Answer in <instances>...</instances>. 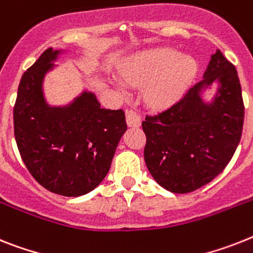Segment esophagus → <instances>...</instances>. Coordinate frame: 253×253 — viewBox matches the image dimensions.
Returning <instances> with one entry per match:
<instances>
[{"mask_svg": "<svg viewBox=\"0 0 253 253\" xmlns=\"http://www.w3.org/2000/svg\"><path fill=\"white\" fill-rule=\"evenodd\" d=\"M126 124L129 126H139L141 125V116L133 110L126 111Z\"/></svg>", "mask_w": 253, "mask_h": 253, "instance_id": "1", "label": "esophagus"}]
</instances>
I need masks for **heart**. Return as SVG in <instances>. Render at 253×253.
Listing matches in <instances>:
<instances>
[{"instance_id": "obj_1", "label": "heart", "mask_w": 253, "mask_h": 253, "mask_svg": "<svg viewBox=\"0 0 253 253\" xmlns=\"http://www.w3.org/2000/svg\"><path fill=\"white\" fill-rule=\"evenodd\" d=\"M197 72L198 63L193 56L172 47H159L133 56L123 77L129 84H147L145 99L150 106L167 107L186 93Z\"/></svg>"}]
</instances>
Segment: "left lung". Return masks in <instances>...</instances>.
<instances>
[{
	"instance_id": "obj_1",
	"label": "left lung",
	"mask_w": 253,
	"mask_h": 253,
	"mask_svg": "<svg viewBox=\"0 0 253 253\" xmlns=\"http://www.w3.org/2000/svg\"><path fill=\"white\" fill-rule=\"evenodd\" d=\"M217 83L211 102L203 93ZM244 106L235 67L217 50L203 80L178 102L146 116L145 162L160 186L176 194L191 193L211 182L230 162L243 130Z\"/></svg>"
}]
</instances>
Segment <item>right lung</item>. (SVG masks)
<instances>
[{"mask_svg": "<svg viewBox=\"0 0 253 253\" xmlns=\"http://www.w3.org/2000/svg\"><path fill=\"white\" fill-rule=\"evenodd\" d=\"M60 53L45 50L23 74L14 134L23 162L41 186L63 197H80L103 181L126 123L123 110L102 108L87 90L67 106L47 103L43 79Z\"/></svg>", "mask_w": 253, "mask_h": 253, "instance_id": "1", "label": "right lung"}]
</instances>
